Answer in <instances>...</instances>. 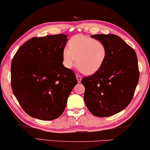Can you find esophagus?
Masks as SVG:
<instances>
[{"label": "esophagus", "mask_w": 150, "mask_h": 150, "mask_svg": "<svg viewBox=\"0 0 150 150\" xmlns=\"http://www.w3.org/2000/svg\"><path fill=\"white\" fill-rule=\"evenodd\" d=\"M76 79H77L78 83H80L81 81V79H82L81 76L78 74H76Z\"/></svg>", "instance_id": "34e87169"}]
</instances>
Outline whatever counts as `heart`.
I'll return each instance as SVG.
<instances>
[{
  "mask_svg": "<svg viewBox=\"0 0 150 150\" xmlns=\"http://www.w3.org/2000/svg\"><path fill=\"white\" fill-rule=\"evenodd\" d=\"M108 50L102 41L86 35L78 34L69 40L68 48L63 50V64L67 69L76 65L86 74L98 71L104 63Z\"/></svg>",
  "mask_w": 150,
  "mask_h": 150,
  "instance_id": "1",
  "label": "heart"
}]
</instances>
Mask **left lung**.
<instances>
[{"label":"left lung","mask_w":150,"mask_h":150,"mask_svg":"<svg viewBox=\"0 0 150 150\" xmlns=\"http://www.w3.org/2000/svg\"><path fill=\"white\" fill-rule=\"evenodd\" d=\"M102 41L108 50L104 63L98 71L84 77V102L98 117L118 113L129 104L139 79L137 54L132 47L114 34L91 36Z\"/></svg>","instance_id":"1"}]
</instances>
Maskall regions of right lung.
<instances>
[{"mask_svg": "<svg viewBox=\"0 0 150 150\" xmlns=\"http://www.w3.org/2000/svg\"><path fill=\"white\" fill-rule=\"evenodd\" d=\"M65 34L32 38L18 49L11 61V85L21 108L42 120L59 118L78 83L74 72L64 67Z\"/></svg>", "mask_w": 150, "mask_h": 150, "instance_id": "right-lung-1", "label": "right lung"}]
</instances>
